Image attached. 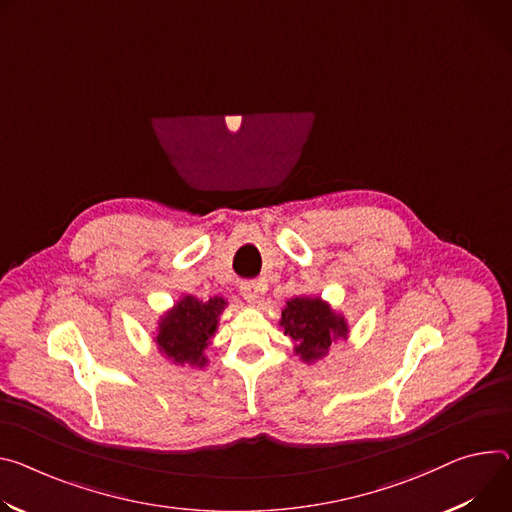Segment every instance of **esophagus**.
Masks as SVG:
<instances>
[{
	"mask_svg": "<svg viewBox=\"0 0 512 512\" xmlns=\"http://www.w3.org/2000/svg\"><path fill=\"white\" fill-rule=\"evenodd\" d=\"M263 290H265V284H263V282H247V284H243V288H241V296H243L249 304H255V302H259Z\"/></svg>",
	"mask_w": 512,
	"mask_h": 512,
	"instance_id": "34e87169",
	"label": "esophagus"
}]
</instances>
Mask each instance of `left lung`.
<instances>
[{
	"label": "left lung",
	"instance_id": "left-lung-1",
	"mask_svg": "<svg viewBox=\"0 0 512 512\" xmlns=\"http://www.w3.org/2000/svg\"><path fill=\"white\" fill-rule=\"evenodd\" d=\"M284 335L294 341V353L304 363H316L329 355L337 341H347L349 324L320 296H298L286 302L280 318Z\"/></svg>",
	"mask_w": 512,
	"mask_h": 512
}]
</instances>
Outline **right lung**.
Returning <instances> with one entry per match:
<instances>
[{"label": "right lung", "mask_w": 512, "mask_h": 512, "mask_svg": "<svg viewBox=\"0 0 512 512\" xmlns=\"http://www.w3.org/2000/svg\"><path fill=\"white\" fill-rule=\"evenodd\" d=\"M226 306L228 302L222 296H212L202 302L192 294H183L159 318L157 335L153 339L159 353L175 365L206 367L208 357L204 351L218 331L220 314Z\"/></svg>", "instance_id": "1"}]
</instances>
